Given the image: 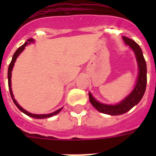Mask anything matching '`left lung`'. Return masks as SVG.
<instances>
[{"instance_id":"8db88e82","label":"left lung","mask_w":156,"mask_h":156,"mask_svg":"<svg viewBox=\"0 0 156 156\" xmlns=\"http://www.w3.org/2000/svg\"><path fill=\"white\" fill-rule=\"evenodd\" d=\"M122 39L125 44L133 50L138 63V78L133 89L127 96L116 104H106L100 102L89 92V100L93 107L100 112L111 116L122 115L137 105L142 100L147 87V64L140 46L135 41L126 36H122Z\"/></svg>"}]
</instances>
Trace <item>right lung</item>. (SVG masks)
<instances>
[{"label":"right lung","mask_w":156,"mask_h":156,"mask_svg":"<svg viewBox=\"0 0 156 156\" xmlns=\"http://www.w3.org/2000/svg\"><path fill=\"white\" fill-rule=\"evenodd\" d=\"M35 42V40H33L32 38H30L29 40H27V42H25V44L23 45H22L20 48H18L17 51L14 52L13 56V58H12V61H11L10 64H9V69H8V84H9V92H10V95L11 97H12V100H13V103L15 104V105L18 107V108L20 110L21 112H23V113H25L26 115H27V116H30V117H33V118H35V119H44V118H48V117H51L52 116H55L56 115L57 113H59L61 111V109L63 108V107L61 108L60 109L58 110H56V111L53 112H51V113H48V114H34V113H31V112H27V110H25L24 108H23L22 107L18 104V102L16 101V100L14 99V96H13V91H12V87H11V75H12V70H13V66H14V63H15L16 60L17 58L18 57V56L20 55L21 52H23V51L25 49L26 46L27 44H30L31 43H34Z\"/></svg>","instance_id":"1"}]
</instances>
